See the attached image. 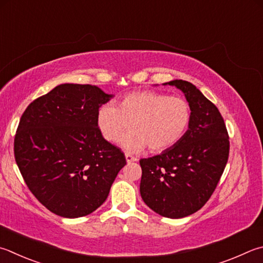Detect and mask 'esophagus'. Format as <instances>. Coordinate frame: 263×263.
I'll use <instances>...</instances> for the list:
<instances>
[{
  "mask_svg": "<svg viewBox=\"0 0 263 263\" xmlns=\"http://www.w3.org/2000/svg\"><path fill=\"white\" fill-rule=\"evenodd\" d=\"M125 157H126V162H127V163H130V162H136V161L138 160L137 157L132 156L131 154H127V153L125 154Z\"/></svg>",
  "mask_w": 263,
  "mask_h": 263,
  "instance_id": "esophagus-1",
  "label": "esophagus"
}]
</instances>
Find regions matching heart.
<instances>
[{
	"label": "heart",
	"mask_w": 263,
	"mask_h": 263,
	"mask_svg": "<svg viewBox=\"0 0 263 263\" xmlns=\"http://www.w3.org/2000/svg\"><path fill=\"white\" fill-rule=\"evenodd\" d=\"M98 127L104 139L123 145L128 151L139 152L148 147L152 153H161L178 144L192 122V107L187 100L156 90H138L111 103L100 107Z\"/></svg>",
	"instance_id": "b5f03b06"
}]
</instances>
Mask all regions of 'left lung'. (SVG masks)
Listing matches in <instances>:
<instances>
[{"mask_svg":"<svg viewBox=\"0 0 263 263\" xmlns=\"http://www.w3.org/2000/svg\"><path fill=\"white\" fill-rule=\"evenodd\" d=\"M192 107V122L177 145L141 159L140 194L161 216L181 218L198 212L212 197L230 151L228 130L217 107L193 84L173 80Z\"/></svg>","mask_w":263,"mask_h":263,"instance_id":"left-lung-1","label":"left lung"}]
</instances>
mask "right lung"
Returning <instances> with one entry per match:
<instances>
[{
    "label": "right lung",
    "instance_id": "1",
    "mask_svg": "<svg viewBox=\"0 0 263 263\" xmlns=\"http://www.w3.org/2000/svg\"><path fill=\"white\" fill-rule=\"evenodd\" d=\"M97 86L62 84L28 104L13 154L28 190L62 217L93 213L126 164L119 147L102 137L99 108L110 100Z\"/></svg>",
    "mask_w": 263,
    "mask_h": 263
}]
</instances>
